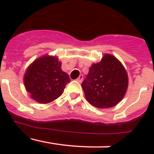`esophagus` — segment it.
I'll return each mask as SVG.
<instances>
[{
    "mask_svg": "<svg viewBox=\"0 0 154 154\" xmlns=\"http://www.w3.org/2000/svg\"><path fill=\"white\" fill-rule=\"evenodd\" d=\"M76 80H77V82H79V83H81L82 82V80H83V75H80L79 76V78Z\"/></svg>",
    "mask_w": 154,
    "mask_h": 154,
    "instance_id": "1",
    "label": "esophagus"
}]
</instances>
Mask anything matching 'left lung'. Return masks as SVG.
Wrapping results in <instances>:
<instances>
[{
  "mask_svg": "<svg viewBox=\"0 0 154 154\" xmlns=\"http://www.w3.org/2000/svg\"><path fill=\"white\" fill-rule=\"evenodd\" d=\"M82 87L91 105L96 108H111L124 97L128 87L127 72L117 58L106 54L100 62L89 68Z\"/></svg>",
  "mask_w": 154,
  "mask_h": 154,
  "instance_id": "left-lung-1",
  "label": "left lung"
}]
</instances>
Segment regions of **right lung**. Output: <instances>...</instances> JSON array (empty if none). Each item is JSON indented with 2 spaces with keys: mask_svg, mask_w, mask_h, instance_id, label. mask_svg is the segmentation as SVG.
<instances>
[{
  "mask_svg": "<svg viewBox=\"0 0 154 154\" xmlns=\"http://www.w3.org/2000/svg\"><path fill=\"white\" fill-rule=\"evenodd\" d=\"M57 57L44 55L28 66L24 76L27 92L39 103H48L58 98L70 82L67 73L62 70Z\"/></svg>",
  "mask_w": 154,
  "mask_h": 154,
  "instance_id": "right-lung-1",
  "label": "right lung"
}]
</instances>
